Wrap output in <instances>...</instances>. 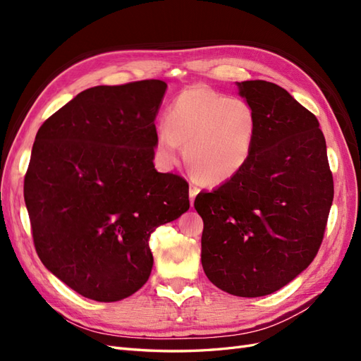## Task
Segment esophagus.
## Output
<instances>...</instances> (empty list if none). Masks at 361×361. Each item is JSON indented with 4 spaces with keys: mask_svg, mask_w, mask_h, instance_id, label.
Returning a JSON list of instances; mask_svg holds the SVG:
<instances>
[{
    "mask_svg": "<svg viewBox=\"0 0 361 361\" xmlns=\"http://www.w3.org/2000/svg\"><path fill=\"white\" fill-rule=\"evenodd\" d=\"M199 191H200V188L197 187V185H194V183H191V185H190V200H191V204L194 203L195 195L199 194Z\"/></svg>",
    "mask_w": 361,
    "mask_h": 361,
    "instance_id": "34e87169",
    "label": "esophagus"
}]
</instances>
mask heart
<instances>
[{
    "label": "heart",
    "mask_w": 361,
    "mask_h": 361,
    "mask_svg": "<svg viewBox=\"0 0 361 361\" xmlns=\"http://www.w3.org/2000/svg\"><path fill=\"white\" fill-rule=\"evenodd\" d=\"M257 135L255 108L241 97H228L203 85L180 92L157 130L161 159L174 166L185 145V161L206 183H224L248 162Z\"/></svg>",
    "instance_id": "obj_1"
}]
</instances>
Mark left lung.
<instances>
[{
	"label": "left lung",
	"instance_id": "obj_1",
	"mask_svg": "<svg viewBox=\"0 0 361 361\" xmlns=\"http://www.w3.org/2000/svg\"><path fill=\"white\" fill-rule=\"evenodd\" d=\"M255 108L257 135L245 167L199 192L202 265L216 288L264 297L307 268L321 247L333 176L318 118L280 85L236 82Z\"/></svg>",
	"mask_w": 361,
	"mask_h": 361
}]
</instances>
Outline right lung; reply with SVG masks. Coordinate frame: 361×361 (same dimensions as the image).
Segmentation results:
<instances>
[{"instance_id":"obj_1","label":"right lung","mask_w":361,"mask_h":361,"mask_svg":"<svg viewBox=\"0 0 361 361\" xmlns=\"http://www.w3.org/2000/svg\"><path fill=\"white\" fill-rule=\"evenodd\" d=\"M166 90L161 80L92 87L37 130L24 180L35 247L85 298L135 293L154 267L150 233L190 209L187 180L154 166Z\"/></svg>"}]
</instances>
